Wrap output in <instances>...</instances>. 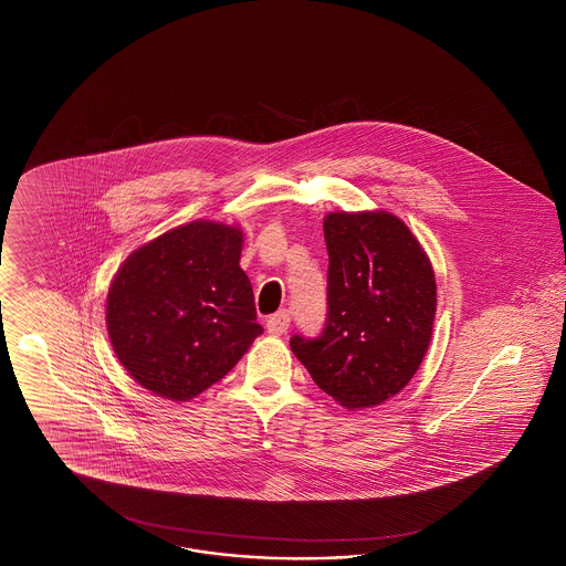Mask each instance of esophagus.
<instances>
[{"mask_svg":"<svg viewBox=\"0 0 566 566\" xmlns=\"http://www.w3.org/2000/svg\"><path fill=\"white\" fill-rule=\"evenodd\" d=\"M291 326V311L289 308H282L274 313L270 319H268V332L272 336H282L286 334V329Z\"/></svg>","mask_w":566,"mask_h":566,"instance_id":"esophagus-1","label":"esophagus"}]
</instances>
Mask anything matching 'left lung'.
I'll return each mask as SVG.
<instances>
[{"instance_id": "obj_1", "label": "left lung", "mask_w": 566, "mask_h": 566, "mask_svg": "<svg viewBox=\"0 0 566 566\" xmlns=\"http://www.w3.org/2000/svg\"><path fill=\"white\" fill-rule=\"evenodd\" d=\"M327 313L319 336L294 334L292 353L348 411L398 395L428 353L436 280L428 255L392 213L324 220Z\"/></svg>"}]
</instances>
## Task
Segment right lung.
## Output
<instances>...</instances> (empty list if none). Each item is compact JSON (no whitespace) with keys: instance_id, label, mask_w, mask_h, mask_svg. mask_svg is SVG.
Listing matches in <instances>:
<instances>
[{"instance_id":"obj_1","label":"right lung","mask_w":566,"mask_h":566,"mask_svg":"<svg viewBox=\"0 0 566 566\" xmlns=\"http://www.w3.org/2000/svg\"><path fill=\"white\" fill-rule=\"evenodd\" d=\"M240 251L239 228L192 222L124 261L105 317L114 353L143 388L190 400L220 381L263 332Z\"/></svg>"}]
</instances>
